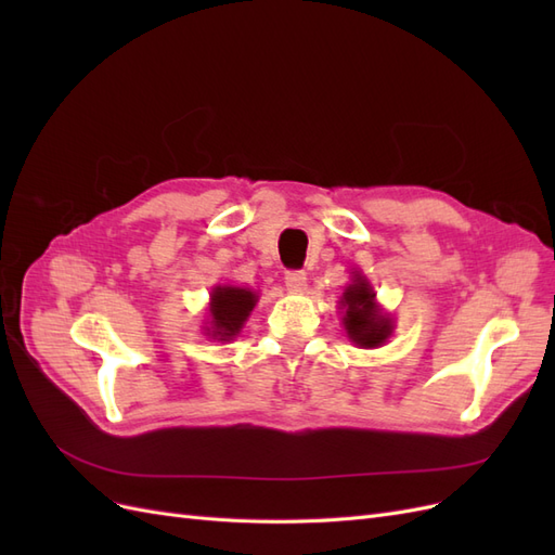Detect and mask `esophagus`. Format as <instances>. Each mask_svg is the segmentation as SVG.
Returning <instances> with one entry per match:
<instances>
[{
    "instance_id": "1",
    "label": "esophagus",
    "mask_w": 555,
    "mask_h": 555,
    "mask_svg": "<svg viewBox=\"0 0 555 555\" xmlns=\"http://www.w3.org/2000/svg\"><path fill=\"white\" fill-rule=\"evenodd\" d=\"M306 273L304 271H287L284 273V284H287V289L292 292H304L306 289Z\"/></svg>"
}]
</instances>
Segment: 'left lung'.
Wrapping results in <instances>:
<instances>
[{"instance_id": "8db88e82", "label": "left lung", "mask_w": 555, "mask_h": 555, "mask_svg": "<svg viewBox=\"0 0 555 555\" xmlns=\"http://www.w3.org/2000/svg\"><path fill=\"white\" fill-rule=\"evenodd\" d=\"M345 328L351 340L361 347H377L391 335V322L375 308V294L371 284L357 278L343 294Z\"/></svg>"}]
</instances>
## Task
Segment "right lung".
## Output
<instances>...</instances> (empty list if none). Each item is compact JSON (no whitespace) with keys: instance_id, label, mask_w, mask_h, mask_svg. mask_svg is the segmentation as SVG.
I'll list each match as a JSON object with an SVG mask.
<instances>
[{"instance_id":"1","label":"right lung","mask_w":555,"mask_h":555,"mask_svg":"<svg viewBox=\"0 0 555 555\" xmlns=\"http://www.w3.org/2000/svg\"><path fill=\"white\" fill-rule=\"evenodd\" d=\"M257 304V294L241 287H217L212 292V338L231 340Z\"/></svg>"}]
</instances>
